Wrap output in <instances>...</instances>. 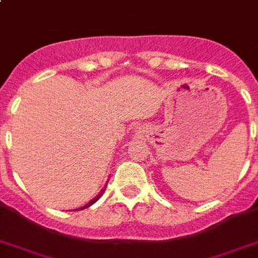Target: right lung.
Instances as JSON below:
<instances>
[{
    "instance_id": "right-lung-1",
    "label": "right lung",
    "mask_w": 258,
    "mask_h": 258,
    "mask_svg": "<svg viewBox=\"0 0 258 258\" xmlns=\"http://www.w3.org/2000/svg\"><path fill=\"white\" fill-rule=\"evenodd\" d=\"M104 191H105V189H102V192H101V194L98 195V196H96V197H95V199H93V200H92V201H89V203H88V204H87V205H84V207H83V208H79V209H76V210H82V209H86V208L91 207L92 204H95V203H96V201H97V200H98V199H100V196H101V195H102V194H104Z\"/></svg>"
}]
</instances>
